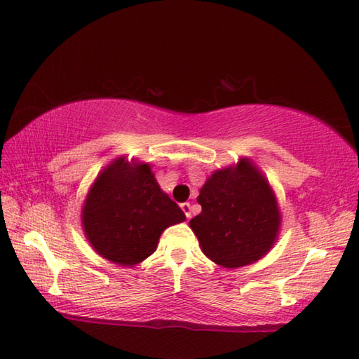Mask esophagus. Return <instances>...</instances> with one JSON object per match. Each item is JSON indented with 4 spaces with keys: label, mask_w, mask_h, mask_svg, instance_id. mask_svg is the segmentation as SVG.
<instances>
[{
    "label": "esophagus",
    "mask_w": 359,
    "mask_h": 359,
    "mask_svg": "<svg viewBox=\"0 0 359 359\" xmlns=\"http://www.w3.org/2000/svg\"><path fill=\"white\" fill-rule=\"evenodd\" d=\"M180 209L184 210V214H185V217H187V218H190V217H191V204H190V203H184V204H180Z\"/></svg>",
    "instance_id": "esophagus-1"
}]
</instances>
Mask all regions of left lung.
<instances>
[{
  "label": "left lung",
  "instance_id": "8db88e82",
  "mask_svg": "<svg viewBox=\"0 0 359 359\" xmlns=\"http://www.w3.org/2000/svg\"><path fill=\"white\" fill-rule=\"evenodd\" d=\"M190 220L205 257L218 266L252 264L271 250L280 228L274 190L250 160L215 171L199 191Z\"/></svg>",
  "mask_w": 359,
  "mask_h": 359
}]
</instances>
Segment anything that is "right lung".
Listing matches in <instances>:
<instances>
[{"label":"right lung","instance_id":"obj_1","mask_svg":"<svg viewBox=\"0 0 359 359\" xmlns=\"http://www.w3.org/2000/svg\"><path fill=\"white\" fill-rule=\"evenodd\" d=\"M185 220L145 163L118 158L90 188L82 208L85 236L101 257L135 266L156 250L163 231Z\"/></svg>","mask_w":359,"mask_h":359}]
</instances>
